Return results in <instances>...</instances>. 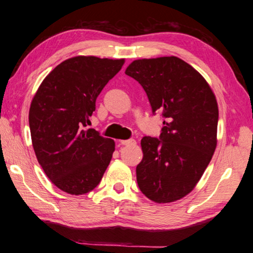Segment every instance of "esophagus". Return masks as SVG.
<instances>
[{
    "mask_svg": "<svg viewBox=\"0 0 253 253\" xmlns=\"http://www.w3.org/2000/svg\"><path fill=\"white\" fill-rule=\"evenodd\" d=\"M119 143L122 145H131V144H135V139H125V140H119Z\"/></svg>",
    "mask_w": 253,
    "mask_h": 253,
    "instance_id": "34e87169",
    "label": "esophagus"
}]
</instances>
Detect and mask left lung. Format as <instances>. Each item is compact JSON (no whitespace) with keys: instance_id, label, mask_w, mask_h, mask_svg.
<instances>
[{"instance_id":"obj_1","label":"left lung","mask_w":253,"mask_h":253,"mask_svg":"<svg viewBox=\"0 0 253 253\" xmlns=\"http://www.w3.org/2000/svg\"><path fill=\"white\" fill-rule=\"evenodd\" d=\"M125 74L144 88L153 114L161 111L165 118L160 138L145 136L140 142L137 184L154 202H174L193 190L215 151V96L207 80L177 57L135 60Z\"/></svg>"}]
</instances>
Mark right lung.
<instances>
[{
  "instance_id": "obj_1",
  "label": "right lung",
  "mask_w": 253,
  "mask_h": 253,
  "mask_svg": "<svg viewBox=\"0 0 253 253\" xmlns=\"http://www.w3.org/2000/svg\"><path fill=\"white\" fill-rule=\"evenodd\" d=\"M124 59L78 55L60 63L42 81L29 111L34 153L49 179L72 195L92 191L113 157L115 142L85 129L96 99Z\"/></svg>"
}]
</instances>
